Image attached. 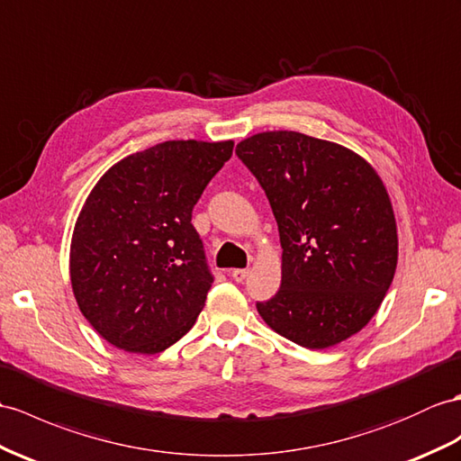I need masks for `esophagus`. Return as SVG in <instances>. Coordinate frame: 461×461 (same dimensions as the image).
I'll return each instance as SVG.
<instances>
[{
	"mask_svg": "<svg viewBox=\"0 0 461 461\" xmlns=\"http://www.w3.org/2000/svg\"><path fill=\"white\" fill-rule=\"evenodd\" d=\"M249 274H250V269L237 267V269H232V272H230V277L234 279V282H244L246 276H249Z\"/></svg>",
	"mask_w": 461,
	"mask_h": 461,
	"instance_id": "1",
	"label": "esophagus"
}]
</instances>
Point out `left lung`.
Segmentation results:
<instances>
[{"label": "left lung", "mask_w": 461, "mask_h": 461, "mask_svg": "<svg viewBox=\"0 0 461 461\" xmlns=\"http://www.w3.org/2000/svg\"><path fill=\"white\" fill-rule=\"evenodd\" d=\"M277 221L282 287L258 303L269 329L311 350L360 332L399 256L395 212L375 167L342 144L266 131L237 144Z\"/></svg>", "instance_id": "8db88e82"}]
</instances>
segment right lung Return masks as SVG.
Segmentation results:
<instances>
[{
	"instance_id": "right-lung-1",
	"label": "right lung",
	"mask_w": 461,
	"mask_h": 461,
	"mask_svg": "<svg viewBox=\"0 0 461 461\" xmlns=\"http://www.w3.org/2000/svg\"><path fill=\"white\" fill-rule=\"evenodd\" d=\"M234 142L166 140L119 160L77 215L70 282L109 344L158 354L194 327L212 276L192 211Z\"/></svg>"
}]
</instances>
